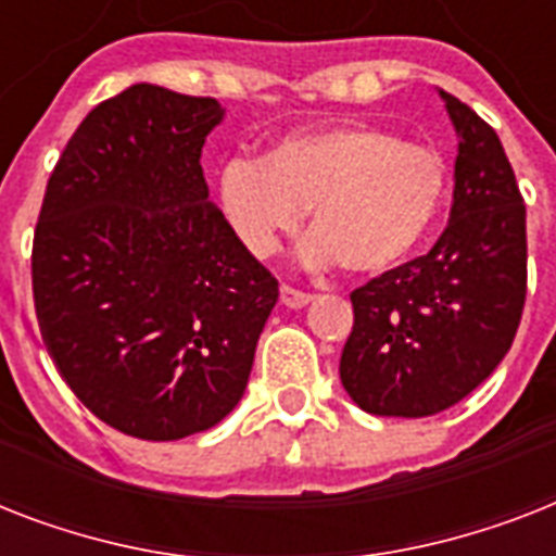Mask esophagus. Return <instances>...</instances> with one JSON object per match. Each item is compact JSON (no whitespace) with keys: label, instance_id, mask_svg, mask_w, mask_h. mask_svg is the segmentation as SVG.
Listing matches in <instances>:
<instances>
[{"label":"esophagus","instance_id":"1","mask_svg":"<svg viewBox=\"0 0 556 556\" xmlns=\"http://www.w3.org/2000/svg\"><path fill=\"white\" fill-rule=\"evenodd\" d=\"M279 300L286 308H303V305L312 303V294H305V291H296L291 286H282L279 288Z\"/></svg>","mask_w":556,"mask_h":556}]
</instances>
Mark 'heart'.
<instances>
[{
	"instance_id": "heart-1",
	"label": "heart",
	"mask_w": 556,
	"mask_h": 556,
	"mask_svg": "<svg viewBox=\"0 0 556 556\" xmlns=\"http://www.w3.org/2000/svg\"><path fill=\"white\" fill-rule=\"evenodd\" d=\"M447 185L439 152L371 124H331L279 138L265 159H230L216 195L253 256L277 251L312 207V265L340 262L371 277L409 256L430 230Z\"/></svg>"
}]
</instances>
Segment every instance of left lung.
Returning <instances> with one entry per match:
<instances>
[{"label": "left lung", "instance_id": "8db88e82", "mask_svg": "<svg viewBox=\"0 0 556 556\" xmlns=\"http://www.w3.org/2000/svg\"><path fill=\"white\" fill-rule=\"evenodd\" d=\"M439 98L458 138L447 230L430 253L352 291L340 380L371 415L458 404L508 355L526 305V204L508 155L473 109L444 89Z\"/></svg>", "mask_w": 556, "mask_h": 556}]
</instances>
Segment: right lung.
Masks as SVG:
<instances>
[{
    "label": "right lung",
    "instance_id": "right-lung-1",
    "mask_svg": "<svg viewBox=\"0 0 556 556\" xmlns=\"http://www.w3.org/2000/svg\"><path fill=\"white\" fill-rule=\"evenodd\" d=\"M213 98L135 83L65 143L34 233V305L56 371L109 427L176 441L244 395L279 286L210 201Z\"/></svg>",
    "mask_w": 556,
    "mask_h": 556
}]
</instances>
